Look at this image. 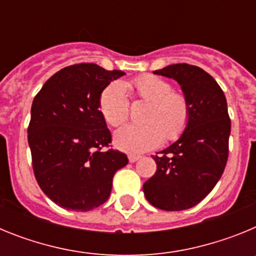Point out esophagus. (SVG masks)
<instances>
[{"label":"esophagus","mask_w":256,"mask_h":256,"mask_svg":"<svg viewBox=\"0 0 256 256\" xmlns=\"http://www.w3.org/2000/svg\"><path fill=\"white\" fill-rule=\"evenodd\" d=\"M140 158H141L140 155H128V160H130V162H136Z\"/></svg>","instance_id":"34e87169"}]
</instances>
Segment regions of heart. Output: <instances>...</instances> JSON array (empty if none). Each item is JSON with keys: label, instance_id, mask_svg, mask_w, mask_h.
Segmentation results:
<instances>
[{"label": "heart", "instance_id": "obj_1", "mask_svg": "<svg viewBox=\"0 0 256 256\" xmlns=\"http://www.w3.org/2000/svg\"><path fill=\"white\" fill-rule=\"evenodd\" d=\"M142 100L150 102L146 124H128L114 133L115 148L130 154H141L162 144L164 138L180 137L190 119V105L183 94L173 92L170 83L160 76L144 74L130 83ZM98 108L108 124L120 126L130 114V100L123 82H112L102 91Z\"/></svg>", "mask_w": 256, "mask_h": 256}]
</instances>
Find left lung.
<instances>
[{"label": "left lung", "mask_w": 256, "mask_h": 256, "mask_svg": "<svg viewBox=\"0 0 256 256\" xmlns=\"http://www.w3.org/2000/svg\"><path fill=\"white\" fill-rule=\"evenodd\" d=\"M154 74L177 80L190 119L180 138L152 156L158 169L144 182V194L155 208L186 210L206 198L224 172L230 133L227 100L216 79L198 66L173 64Z\"/></svg>", "instance_id": "obj_1"}]
</instances>
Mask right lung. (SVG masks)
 I'll return each instance as SVG.
<instances>
[{"mask_svg": "<svg viewBox=\"0 0 256 256\" xmlns=\"http://www.w3.org/2000/svg\"><path fill=\"white\" fill-rule=\"evenodd\" d=\"M97 64H76L51 76L34 97L28 126L33 170L40 190L58 206L88 212L110 196L126 154L104 150L112 134L98 108L102 91L124 76Z\"/></svg>", "mask_w": 256, "mask_h": 256, "instance_id": "right-lung-1", "label": "right lung"}]
</instances>
